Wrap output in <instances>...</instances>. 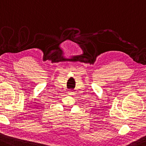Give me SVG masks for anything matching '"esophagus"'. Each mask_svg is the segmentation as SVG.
Returning <instances> with one entry per match:
<instances>
[{
  "mask_svg": "<svg viewBox=\"0 0 146 146\" xmlns=\"http://www.w3.org/2000/svg\"><path fill=\"white\" fill-rule=\"evenodd\" d=\"M69 94H70V95H71V94H72V93H73V92H72V91H69Z\"/></svg>",
  "mask_w": 146,
  "mask_h": 146,
  "instance_id": "obj_1",
  "label": "esophagus"
}]
</instances>
